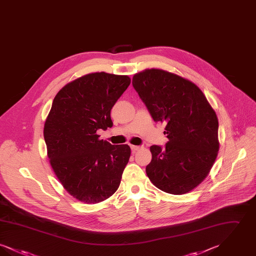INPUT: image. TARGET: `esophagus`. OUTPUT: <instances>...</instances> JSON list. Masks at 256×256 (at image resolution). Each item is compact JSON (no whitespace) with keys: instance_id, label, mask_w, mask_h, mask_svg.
<instances>
[{"instance_id":"obj_1","label":"esophagus","mask_w":256,"mask_h":256,"mask_svg":"<svg viewBox=\"0 0 256 256\" xmlns=\"http://www.w3.org/2000/svg\"><path fill=\"white\" fill-rule=\"evenodd\" d=\"M130 148H132V150L134 152H135L136 150H139L140 148H141V146H134V145H132L130 146Z\"/></svg>"}]
</instances>
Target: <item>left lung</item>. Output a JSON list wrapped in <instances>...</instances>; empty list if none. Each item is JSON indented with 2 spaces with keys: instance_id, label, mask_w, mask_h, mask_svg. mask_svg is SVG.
I'll use <instances>...</instances> for the list:
<instances>
[{
  "instance_id": "1",
  "label": "left lung",
  "mask_w": 256,
  "mask_h": 256,
  "mask_svg": "<svg viewBox=\"0 0 256 256\" xmlns=\"http://www.w3.org/2000/svg\"><path fill=\"white\" fill-rule=\"evenodd\" d=\"M132 86L154 121L166 124L169 139L164 148H150L146 176L166 193H188L206 178L218 154L215 111L195 84L164 70L136 74Z\"/></svg>"
}]
</instances>
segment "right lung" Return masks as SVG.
I'll return each instance as SVG.
<instances>
[{
    "label": "right lung",
    "mask_w": 256,
    "mask_h": 256,
    "mask_svg": "<svg viewBox=\"0 0 256 256\" xmlns=\"http://www.w3.org/2000/svg\"><path fill=\"white\" fill-rule=\"evenodd\" d=\"M130 84L128 76L92 73L64 86L44 126L50 166L74 198L98 204L113 195L130 156L128 145L98 139L113 122L110 111Z\"/></svg>",
    "instance_id": "right-lung-1"
}]
</instances>
